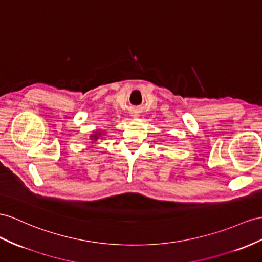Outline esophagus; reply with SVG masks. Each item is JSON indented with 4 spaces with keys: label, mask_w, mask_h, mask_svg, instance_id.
<instances>
[{
    "label": "esophagus",
    "mask_w": 262,
    "mask_h": 262,
    "mask_svg": "<svg viewBox=\"0 0 262 262\" xmlns=\"http://www.w3.org/2000/svg\"><path fill=\"white\" fill-rule=\"evenodd\" d=\"M133 116H138V114H137V113H134Z\"/></svg>",
    "instance_id": "obj_1"
}]
</instances>
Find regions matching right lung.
Instances as JSON below:
<instances>
[{
	"label": "right lung",
	"instance_id": "add662e5",
	"mask_svg": "<svg viewBox=\"0 0 262 262\" xmlns=\"http://www.w3.org/2000/svg\"><path fill=\"white\" fill-rule=\"evenodd\" d=\"M100 136H102V135H100L99 132H95L93 134V135H91V139H93V142H94V140H97Z\"/></svg>",
	"mask_w": 262,
	"mask_h": 262
}]
</instances>
